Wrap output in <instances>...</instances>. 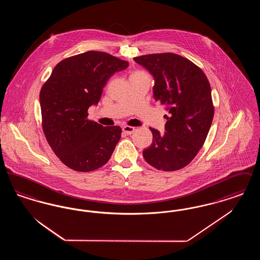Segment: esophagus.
Segmentation results:
<instances>
[{"label": "esophagus", "mask_w": 260, "mask_h": 260, "mask_svg": "<svg viewBox=\"0 0 260 260\" xmlns=\"http://www.w3.org/2000/svg\"><path fill=\"white\" fill-rule=\"evenodd\" d=\"M135 127L134 126H129V125H124L123 127V132L126 135H132L135 132Z\"/></svg>", "instance_id": "obj_1"}]
</instances>
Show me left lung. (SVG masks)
<instances>
[{
  "instance_id": "obj_1",
  "label": "left lung",
  "mask_w": 260,
  "mask_h": 260,
  "mask_svg": "<svg viewBox=\"0 0 260 260\" xmlns=\"http://www.w3.org/2000/svg\"><path fill=\"white\" fill-rule=\"evenodd\" d=\"M134 59L154 77V99L169 112L165 134L150 127L153 142L143 150V157L159 171L180 170L196 157L212 123L214 108L209 80L197 65L173 52Z\"/></svg>"
}]
</instances>
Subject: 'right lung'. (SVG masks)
<instances>
[{
  "label": "right lung",
  "instance_id": "add662e5",
  "mask_svg": "<svg viewBox=\"0 0 260 260\" xmlns=\"http://www.w3.org/2000/svg\"><path fill=\"white\" fill-rule=\"evenodd\" d=\"M128 62L102 51H87L59 62L40 92L42 125L54 154L68 168L92 172L109 161L122 128L87 120L103 87Z\"/></svg>",
  "mask_w": 260,
  "mask_h": 260
}]
</instances>
